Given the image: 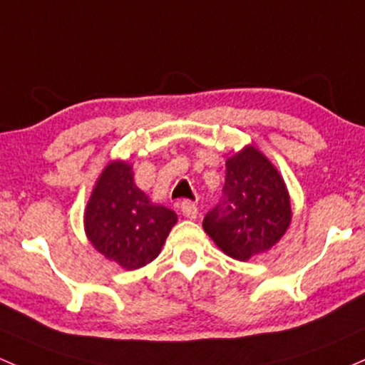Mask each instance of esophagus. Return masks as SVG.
Masks as SVG:
<instances>
[{
	"label": "esophagus",
	"mask_w": 365,
	"mask_h": 365,
	"mask_svg": "<svg viewBox=\"0 0 365 365\" xmlns=\"http://www.w3.org/2000/svg\"><path fill=\"white\" fill-rule=\"evenodd\" d=\"M180 210H182L183 216H187V218H190V220L197 218V206H195V202L187 201L185 199V201L180 202Z\"/></svg>",
	"instance_id": "obj_1"
}]
</instances>
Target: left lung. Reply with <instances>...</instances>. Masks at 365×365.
Here are the masks:
<instances>
[{
    "mask_svg": "<svg viewBox=\"0 0 365 365\" xmlns=\"http://www.w3.org/2000/svg\"><path fill=\"white\" fill-rule=\"evenodd\" d=\"M225 166L223 194L204 216L202 227L223 253L246 262L286 234L291 223L289 194L279 171L255 147H246Z\"/></svg>",
    "mask_w": 365,
    "mask_h": 365,
    "instance_id": "obj_1",
    "label": "left lung"
}]
</instances>
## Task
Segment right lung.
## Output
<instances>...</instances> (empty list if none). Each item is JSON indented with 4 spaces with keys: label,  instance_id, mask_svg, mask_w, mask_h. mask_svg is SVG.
Wrapping results in <instances>:
<instances>
[{
    "label": "right lung",
    "instance_id": "add662e5",
    "mask_svg": "<svg viewBox=\"0 0 365 365\" xmlns=\"http://www.w3.org/2000/svg\"><path fill=\"white\" fill-rule=\"evenodd\" d=\"M176 215L152 204L135 185L128 163H110L100 175L85 211V230L95 250L126 270L150 263L159 253Z\"/></svg>",
    "mask_w": 365,
    "mask_h": 365
}]
</instances>
